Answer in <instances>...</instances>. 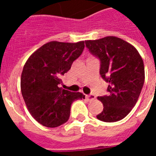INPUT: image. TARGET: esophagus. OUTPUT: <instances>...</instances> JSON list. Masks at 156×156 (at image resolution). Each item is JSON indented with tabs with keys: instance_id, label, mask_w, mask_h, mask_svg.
<instances>
[{
	"instance_id": "esophagus-1",
	"label": "esophagus",
	"mask_w": 156,
	"mask_h": 156,
	"mask_svg": "<svg viewBox=\"0 0 156 156\" xmlns=\"http://www.w3.org/2000/svg\"><path fill=\"white\" fill-rule=\"evenodd\" d=\"M87 99L89 101H92V100H94L95 99V95H94V94H90V95H87Z\"/></svg>"
}]
</instances>
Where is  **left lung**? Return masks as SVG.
Segmentation results:
<instances>
[{"label": "left lung", "mask_w": 156, "mask_h": 156, "mask_svg": "<svg viewBox=\"0 0 156 156\" xmlns=\"http://www.w3.org/2000/svg\"><path fill=\"white\" fill-rule=\"evenodd\" d=\"M86 47L100 61V73L108 83V92L98 100L104 104L100 121L115 122L128 115L136 104L145 80L144 64L133 45L115 36L87 40Z\"/></svg>", "instance_id": "left-lung-1"}]
</instances>
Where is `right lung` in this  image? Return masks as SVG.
I'll list each match as a JSON object with an SVG mask.
<instances>
[{
	"label": "right lung",
	"instance_id": "1",
	"mask_svg": "<svg viewBox=\"0 0 156 156\" xmlns=\"http://www.w3.org/2000/svg\"><path fill=\"white\" fill-rule=\"evenodd\" d=\"M84 41H52L28 58L21 76V91L30 115L42 126L54 128L66 123L76 100L85 99L80 92L59 87L61 75L67 73L83 53Z\"/></svg>",
	"mask_w": 156,
	"mask_h": 156
}]
</instances>
